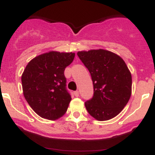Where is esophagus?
Masks as SVG:
<instances>
[{"mask_svg":"<svg viewBox=\"0 0 155 155\" xmlns=\"http://www.w3.org/2000/svg\"><path fill=\"white\" fill-rule=\"evenodd\" d=\"M74 95H75V96L76 97H79V92L78 91H75V92H74Z\"/></svg>","mask_w":155,"mask_h":155,"instance_id":"esophagus-1","label":"esophagus"}]
</instances>
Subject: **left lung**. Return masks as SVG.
<instances>
[{
	"label": "left lung",
	"mask_w": 155,
	"mask_h": 155,
	"mask_svg": "<svg viewBox=\"0 0 155 155\" xmlns=\"http://www.w3.org/2000/svg\"><path fill=\"white\" fill-rule=\"evenodd\" d=\"M77 55L89 70L94 85V95L85 102L87 111L99 121L115 117L131 96L132 76L125 61L102 49L79 51Z\"/></svg>",
	"instance_id": "obj_1"
}]
</instances>
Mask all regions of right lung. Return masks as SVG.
Masks as SVG:
<instances>
[{
  "instance_id": "obj_1",
  "label": "right lung",
  "mask_w": 155,
  "mask_h": 155,
  "mask_svg": "<svg viewBox=\"0 0 155 155\" xmlns=\"http://www.w3.org/2000/svg\"><path fill=\"white\" fill-rule=\"evenodd\" d=\"M75 54L50 51L31 60L21 76L25 100L42 118L55 120L64 115L71 101L64 69Z\"/></svg>"
}]
</instances>
